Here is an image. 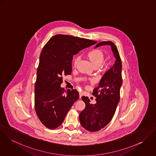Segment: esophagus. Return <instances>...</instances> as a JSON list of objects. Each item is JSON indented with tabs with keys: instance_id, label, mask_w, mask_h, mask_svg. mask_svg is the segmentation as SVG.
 <instances>
[{
	"instance_id": "1",
	"label": "esophagus",
	"mask_w": 156,
	"mask_h": 156,
	"mask_svg": "<svg viewBox=\"0 0 156 156\" xmlns=\"http://www.w3.org/2000/svg\"><path fill=\"white\" fill-rule=\"evenodd\" d=\"M84 95V91H80V97L81 98V97Z\"/></svg>"
}]
</instances>
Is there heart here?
<instances>
[{
  "label": "heart",
  "mask_w": 156,
  "mask_h": 156,
  "mask_svg": "<svg viewBox=\"0 0 156 156\" xmlns=\"http://www.w3.org/2000/svg\"><path fill=\"white\" fill-rule=\"evenodd\" d=\"M87 56L91 62L94 66L96 65H100L104 59V55L100 50H93L87 53ZM79 61V58H76L73 60L74 65H76Z\"/></svg>",
  "instance_id": "heart-1"
}]
</instances>
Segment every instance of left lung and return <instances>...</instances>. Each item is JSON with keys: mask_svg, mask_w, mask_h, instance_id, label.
<instances>
[{"mask_svg": "<svg viewBox=\"0 0 156 156\" xmlns=\"http://www.w3.org/2000/svg\"><path fill=\"white\" fill-rule=\"evenodd\" d=\"M110 46L115 58V63L101 77L93 94L96 97L95 104H90L88 97H82L85 108L79 118L81 126L90 132H96L105 127L113 118L120 100V89L122 84V62L116 45L112 41H102L96 48Z\"/></svg>", "mask_w": 156, "mask_h": 156, "instance_id": "obj_1", "label": "left lung"}]
</instances>
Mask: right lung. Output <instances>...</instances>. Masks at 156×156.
I'll return each instance as SVG.
<instances>
[{
  "label": "right lung",
  "instance_id": "1",
  "mask_svg": "<svg viewBox=\"0 0 156 156\" xmlns=\"http://www.w3.org/2000/svg\"><path fill=\"white\" fill-rule=\"evenodd\" d=\"M96 41L68 35L52 37L43 48L37 72L35 108L41 123L49 129L62 123L74 102L76 90H65L62 75H71L73 56Z\"/></svg>",
  "mask_w": 156,
  "mask_h": 156
}]
</instances>
